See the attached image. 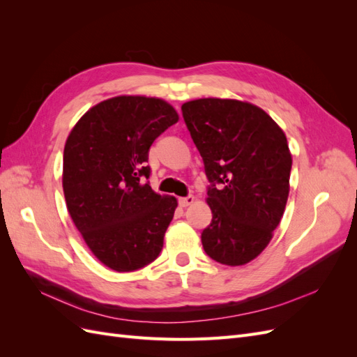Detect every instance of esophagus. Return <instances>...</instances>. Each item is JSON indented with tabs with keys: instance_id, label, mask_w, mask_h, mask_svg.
Masks as SVG:
<instances>
[{
	"instance_id": "esophagus-1",
	"label": "esophagus",
	"mask_w": 357,
	"mask_h": 357,
	"mask_svg": "<svg viewBox=\"0 0 357 357\" xmlns=\"http://www.w3.org/2000/svg\"><path fill=\"white\" fill-rule=\"evenodd\" d=\"M193 201H195V197H193V195L178 198V204L181 205V207H188V205H190Z\"/></svg>"
}]
</instances>
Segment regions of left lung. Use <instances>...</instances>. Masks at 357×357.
Masks as SVG:
<instances>
[{
	"mask_svg": "<svg viewBox=\"0 0 357 357\" xmlns=\"http://www.w3.org/2000/svg\"><path fill=\"white\" fill-rule=\"evenodd\" d=\"M210 186L205 253L238 266L261 255L283 218L291 156L280 126L259 107L204 98L181 105Z\"/></svg>",
	"mask_w": 357,
	"mask_h": 357,
	"instance_id": "8db88e82",
	"label": "left lung"
}]
</instances>
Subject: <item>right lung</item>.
I'll use <instances>...</instances> for the list:
<instances>
[{
    "label": "right lung",
    "mask_w": 357,
    "mask_h": 357,
    "mask_svg": "<svg viewBox=\"0 0 357 357\" xmlns=\"http://www.w3.org/2000/svg\"><path fill=\"white\" fill-rule=\"evenodd\" d=\"M178 121L159 98L116 96L86 113L63 149L67 208L86 244L117 273L153 262L177 199L150 188L149 150Z\"/></svg>",
    "instance_id": "right-lung-1"
}]
</instances>
